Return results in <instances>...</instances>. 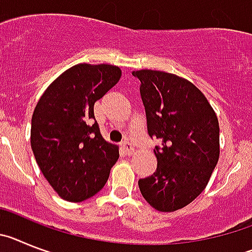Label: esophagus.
I'll use <instances>...</instances> for the list:
<instances>
[{
  "instance_id": "34e87169",
  "label": "esophagus",
  "mask_w": 252,
  "mask_h": 252,
  "mask_svg": "<svg viewBox=\"0 0 252 252\" xmlns=\"http://www.w3.org/2000/svg\"><path fill=\"white\" fill-rule=\"evenodd\" d=\"M122 147H123L124 152H126V155H128V156H130V155L134 152V148H133L132 143H129V142H123V143H122Z\"/></svg>"
}]
</instances>
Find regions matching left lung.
Listing matches in <instances>:
<instances>
[{
  "mask_svg": "<svg viewBox=\"0 0 252 252\" xmlns=\"http://www.w3.org/2000/svg\"><path fill=\"white\" fill-rule=\"evenodd\" d=\"M141 81L147 130L161 141L157 168L139 179L143 198L159 212H174L205 189L220 158L217 115L200 90L188 80L152 69L133 72Z\"/></svg>",
  "mask_w": 252,
  "mask_h": 252,
  "instance_id": "left-lung-1",
  "label": "left lung"
}]
</instances>
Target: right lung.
I'll use <instances>...</instances> for the list:
<instances>
[{
    "label": "right lung",
    "instance_id": "add662e5",
    "mask_svg": "<svg viewBox=\"0 0 252 252\" xmlns=\"http://www.w3.org/2000/svg\"><path fill=\"white\" fill-rule=\"evenodd\" d=\"M110 64L73 65L52 82L35 106L32 148L41 172L58 195L82 202L104 188L119 158L102 138L94 105L120 78Z\"/></svg>",
    "mask_w": 252,
    "mask_h": 252
}]
</instances>
